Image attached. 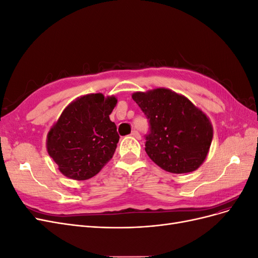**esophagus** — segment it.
Listing matches in <instances>:
<instances>
[{"label":"esophagus","mask_w":258,"mask_h":258,"mask_svg":"<svg viewBox=\"0 0 258 258\" xmlns=\"http://www.w3.org/2000/svg\"><path fill=\"white\" fill-rule=\"evenodd\" d=\"M131 136L134 137V138H136V139H138V140L141 139V136H140V134H139V132H138L137 130H134V131H132V132H131Z\"/></svg>","instance_id":"34e87169"}]
</instances>
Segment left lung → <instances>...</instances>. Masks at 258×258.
<instances>
[{"label":"left lung","instance_id":"obj_1","mask_svg":"<svg viewBox=\"0 0 258 258\" xmlns=\"http://www.w3.org/2000/svg\"><path fill=\"white\" fill-rule=\"evenodd\" d=\"M132 99L150 123L145 136L148 157L171 173L197 170L213 138L212 124L206 114L184 96L166 88L135 92Z\"/></svg>","mask_w":258,"mask_h":258}]
</instances>
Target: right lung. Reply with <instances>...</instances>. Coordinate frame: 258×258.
Returning a JSON list of instances; mask_svg holds the SVG:
<instances>
[{
    "mask_svg": "<svg viewBox=\"0 0 258 258\" xmlns=\"http://www.w3.org/2000/svg\"><path fill=\"white\" fill-rule=\"evenodd\" d=\"M117 99L102 93L86 95L70 103L47 135V152L60 172L84 181L111 160L119 136L110 114Z\"/></svg>",
    "mask_w": 258,
    "mask_h": 258,
    "instance_id": "1",
    "label": "right lung"
}]
</instances>
